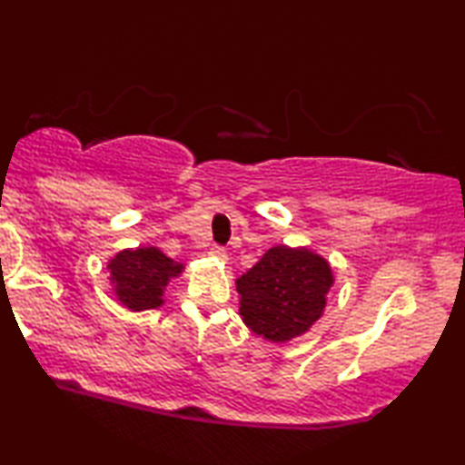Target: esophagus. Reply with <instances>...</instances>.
I'll return each instance as SVG.
<instances>
[{
  "instance_id": "esophagus-1",
  "label": "esophagus",
  "mask_w": 465,
  "mask_h": 465,
  "mask_svg": "<svg viewBox=\"0 0 465 465\" xmlns=\"http://www.w3.org/2000/svg\"><path fill=\"white\" fill-rule=\"evenodd\" d=\"M213 259H219V261H227V250L223 246H213L211 252H209Z\"/></svg>"
}]
</instances>
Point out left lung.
I'll list each match as a JSON object with an SVG mask.
<instances>
[{
  "label": "left lung",
  "instance_id": "8db88e82",
  "mask_svg": "<svg viewBox=\"0 0 465 465\" xmlns=\"http://www.w3.org/2000/svg\"><path fill=\"white\" fill-rule=\"evenodd\" d=\"M333 282L331 264L312 250L271 248L235 282L242 321L269 341H290L321 319Z\"/></svg>",
  "mask_w": 465,
  "mask_h": 465
}]
</instances>
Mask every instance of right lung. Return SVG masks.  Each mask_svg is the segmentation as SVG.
<instances>
[{
    "label": "right lung",
    "instance_id": "obj_1",
    "mask_svg": "<svg viewBox=\"0 0 465 465\" xmlns=\"http://www.w3.org/2000/svg\"><path fill=\"white\" fill-rule=\"evenodd\" d=\"M117 300L130 311H151L163 304V292L169 279L183 271L182 262H175L154 246L136 250H122L107 264Z\"/></svg>",
    "mask_w": 465,
    "mask_h": 465
}]
</instances>
